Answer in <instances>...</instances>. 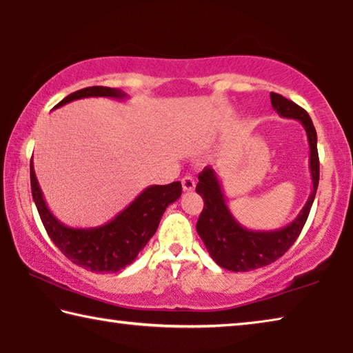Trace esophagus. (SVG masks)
I'll list each match as a JSON object with an SVG mask.
<instances>
[{
	"label": "esophagus",
	"mask_w": 353,
	"mask_h": 353,
	"mask_svg": "<svg viewBox=\"0 0 353 353\" xmlns=\"http://www.w3.org/2000/svg\"><path fill=\"white\" fill-rule=\"evenodd\" d=\"M194 187H196V182H194L193 177L185 176L182 179V188H183V191H193Z\"/></svg>",
	"instance_id": "obj_1"
}]
</instances>
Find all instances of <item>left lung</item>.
<instances>
[{"label": "left lung", "instance_id": "left-lung-1", "mask_svg": "<svg viewBox=\"0 0 353 353\" xmlns=\"http://www.w3.org/2000/svg\"><path fill=\"white\" fill-rule=\"evenodd\" d=\"M271 104L280 117L294 118L305 129L310 145V172H312L313 187L307 204L292 223L282 229L270 232L249 230L230 213L216 172L210 166L204 168L196 185V191L204 199V210L196 224V230L214 263L234 272H246L271 265L294 244L307 223L319 183L318 135L312 118L302 107L279 93H271Z\"/></svg>", "mask_w": 353, "mask_h": 353}]
</instances>
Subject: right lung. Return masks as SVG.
I'll return each mask as SVG.
<instances>
[{"instance_id": "1", "label": "right lung", "mask_w": 353, "mask_h": 353, "mask_svg": "<svg viewBox=\"0 0 353 353\" xmlns=\"http://www.w3.org/2000/svg\"><path fill=\"white\" fill-rule=\"evenodd\" d=\"M126 99L128 94L119 88L87 87L68 94L57 107L82 98ZM31 190L41 223L52 243L74 265L92 272H117L130 265L140 250L146 246L157 230L166 207L182 194L181 182L168 185H151L141 191L130 204L109 223L90 229H74L61 223L48 208L43 193L39 187L31 160Z\"/></svg>"}]
</instances>
